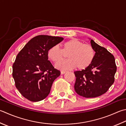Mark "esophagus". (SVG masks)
<instances>
[{"mask_svg": "<svg viewBox=\"0 0 126 126\" xmlns=\"http://www.w3.org/2000/svg\"><path fill=\"white\" fill-rule=\"evenodd\" d=\"M66 71H64V70H62L61 73V74H64L66 73Z\"/></svg>", "mask_w": 126, "mask_h": 126, "instance_id": "34e87169", "label": "esophagus"}]
</instances>
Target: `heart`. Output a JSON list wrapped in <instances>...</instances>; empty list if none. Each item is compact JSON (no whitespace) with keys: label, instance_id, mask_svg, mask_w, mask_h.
<instances>
[{"label":"heart","instance_id":"obj_1","mask_svg":"<svg viewBox=\"0 0 126 126\" xmlns=\"http://www.w3.org/2000/svg\"><path fill=\"white\" fill-rule=\"evenodd\" d=\"M66 55L69 59L59 63L57 67L62 70L72 69L76 67L79 70H84L94 61L95 51L90 44L71 39L63 44L62 49L57 45H54L47 52L48 58L55 64L64 60Z\"/></svg>","mask_w":126,"mask_h":126}]
</instances>
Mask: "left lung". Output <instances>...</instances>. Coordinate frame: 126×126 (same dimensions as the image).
I'll return each instance as SVG.
<instances>
[{
  "label": "left lung",
  "mask_w": 126,
  "mask_h": 126,
  "mask_svg": "<svg viewBox=\"0 0 126 126\" xmlns=\"http://www.w3.org/2000/svg\"><path fill=\"white\" fill-rule=\"evenodd\" d=\"M91 44L95 52L94 61L84 70L74 71L75 92L85 98H95L104 94L115 81L117 69L114 56L93 40Z\"/></svg>",
  "instance_id": "left-lung-1"
}]
</instances>
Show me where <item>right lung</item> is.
Segmentation results:
<instances>
[{
	"mask_svg": "<svg viewBox=\"0 0 126 126\" xmlns=\"http://www.w3.org/2000/svg\"><path fill=\"white\" fill-rule=\"evenodd\" d=\"M62 37L36 36L17 54L12 65L16 87L26 99L39 102L50 93L53 82L61 74L48 60L47 52L62 41Z\"/></svg>",
	"mask_w": 126,
	"mask_h": 126,
	"instance_id": "add662e5",
	"label": "right lung"
}]
</instances>
